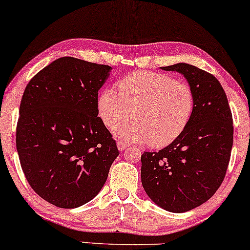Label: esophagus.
<instances>
[{
  "mask_svg": "<svg viewBox=\"0 0 250 250\" xmlns=\"http://www.w3.org/2000/svg\"><path fill=\"white\" fill-rule=\"evenodd\" d=\"M126 146H127V145H126L125 142H123V141L117 142V148H118L119 151H124V150L126 149Z\"/></svg>",
  "mask_w": 250,
  "mask_h": 250,
  "instance_id": "1",
  "label": "esophagus"
}]
</instances>
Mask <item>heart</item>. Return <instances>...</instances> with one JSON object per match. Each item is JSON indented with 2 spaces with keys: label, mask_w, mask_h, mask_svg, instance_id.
I'll list each match as a JSON object with an SVG mask.
<instances>
[{
  "label": "heart",
  "mask_w": 250,
  "mask_h": 250,
  "mask_svg": "<svg viewBox=\"0 0 250 250\" xmlns=\"http://www.w3.org/2000/svg\"><path fill=\"white\" fill-rule=\"evenodd\" d=\"M196 99L184 81L155 71H136L118 83V92L104 88L98 98V112L114 131L131 117L118 135L126 142L169 145L179 138L193 114Z\"/></svg>",
  "instance_id": "b5f03b06"
}]
</instances>
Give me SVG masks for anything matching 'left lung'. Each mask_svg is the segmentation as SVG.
<instances>
[{
	"instance_id": "left-lung-1",
	"label": "left lung",
	"mask_w": 250,
	"mask_h": 250,
	"mask_svg": "<svg viewBox=\"0 0 250 250\" xmlns=\"http://www.w3.org/2000/svg\"><path fill=\"white\" fill-rule=\"evenodd\" d=\"M177 71L192 87L196 105L179 138L141 156V181L153 203L184 213L207 201L223 182L233 145V121L217 78L189 63L162 67Z\"/></svg>"
}]
</instances>
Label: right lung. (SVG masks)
Returning a JSON list of instances; mask_svg holds the SVG:
<instances>
[{
  "mask_svg": "<svg viewBox=\"0 0 250 250\" xmlns=\"http://www.w3.org/2000/svg\"><path fill=\"white\" fill-rule=\"evenodd\" d=\"M110 70L62 57L23 92L16 131L20 165L32 189L54 206L76 208L93 199L119 155L98 117V92Z\"/></svg>",
  "mask_w": 250,
  "mask_h": 250,
  "instance_id": "add662e5",
  "label": "right lung"
}]
</instances>
